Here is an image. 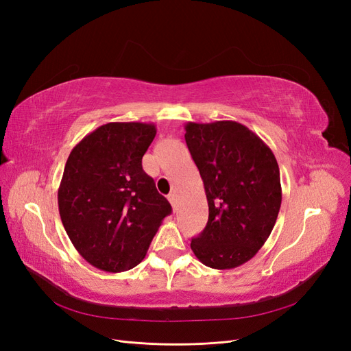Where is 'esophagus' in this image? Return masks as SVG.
I'll return each instance as SVG.
<instances>
[{
	"label": "esophagus",
	"mask_w": 351,
	"mask_h": 351,
	"mask_svg": "<svg viewBox=\"0 0 351 351\" xmlns=\"http://www.w3.org/2000/svg\"><path fill=\"white\" fill-rule=\"evenodd\" d=\"M168 200H169V204H171L174 208H176V205H177V193H169L168 195Z\"/></svg>",
	"instance_id": "34e87169"
}]
</instances>
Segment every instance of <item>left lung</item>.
Here are the masks:
<instances>
[{
  "label": "left lung",
  "mask_w": 351,
  "mask_h": 351,
  "mask_svg": "<svg viewBox=\"0 0 351 351\" xmlns=\"http://www.w3.org/2000/svg\"><path fill=\"white\" fill-rule=\"evenodd\" d=\"M184 130L209 206L208 224L190 247L209 268H237L259 252L277 221L278 162L269 146L237 121H189Z\"/></svg>",
  "instance_id": "left-lung-1"
}]
</instances>
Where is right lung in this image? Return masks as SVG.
<instances>
[{
	"instance_id": "1",
	"label": "right lung",
	"mask_w": 351,
	"mask_h": 351,
	"mask_svg": "<svg viewBox=\"0 0 351 351\" xmlns=\"http://www.w3.org/2000/svg\"><path fill=\"white\" fill-rule=\"evenodd\" d=\"M154 123H107L73 147L58 187V210L80 256L105 272L134 268L146 256L169 202L142 158Z\"/></svg>"
}]
</instances>
